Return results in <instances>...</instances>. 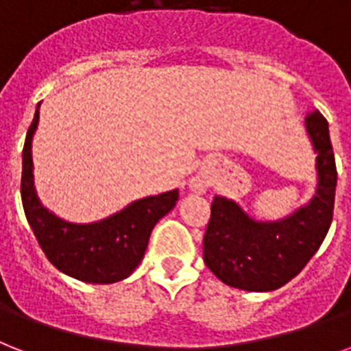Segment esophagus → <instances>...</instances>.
I'll return each mask as SVG.
<instances>
[{
    "label": "esophagus",
    "mask_w": 351,
    "mask_h": 351,
    "mask_svg": "<svg viewBox=\"0 0 351 351\" xmlns=\"http://www.w3.org/2000/svg\"><path fill=\"white\" fill-rule=\"evenodd\" d=\"M191 187H193L195 191L202 193V191H206V187H208V180L202 178V176H195L193 180H191Z\"/></svg>",
    "instance_id": "34e87169"
}]
</instances>
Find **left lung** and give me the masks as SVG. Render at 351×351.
<instances>
[{
    "label": "left lung",
    "mask_w": 351,
    "mask_h": 351,
    "mask_svg": "<svg viewBox=\"0 0 351 351\" xmlns=\"http://www.w3.org/2000/svg\"><path fill=\"white\" fill-rule=\"evenodd\" d=\"M317 151L318 186L311 202L291 217L258 223L234 200L215 197L204 234V263L230 287L265 293L291 282L315 256L333 221L337 167L328 121L318 110L306 117Z\"/></svg>",
    "instance_id": "8db88e82"
}]
</instances>
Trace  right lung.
Returning a JSON list of instances; mask_svg holds the SVG:
<instances>
[{
	"label": "right lung",
	"instance_id": "obj_1",
	"mask_svg": "<svg viewBox=\"0 0 351 351\" xmlns=\"http://www.w3.org/2000/svg\"><path fill=\"white\" fill-rule=\"evenodd\" d=\"M40 106V104H38ZM40 112L27 130L21 162V204L42 252L64 274L88 283H116L140 265L154 224L175 208L178 189L136 200L93 224H71L40 204L33 187L31 141Z\"/></svg>",
	"mask_w": 351,
	"mask_h": 351
}]
</instances>
